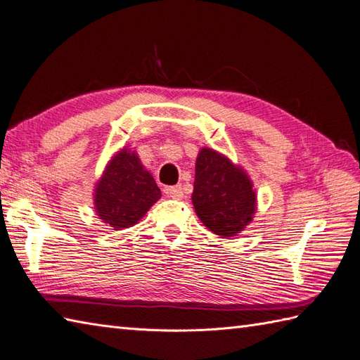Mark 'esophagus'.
Here are the masks:
<instances>
[{
  "label": "esophagus",
  "instance_id": "34e87169",
  "mask_svg": "<svg viewBox=\"0 0 360 360\" xmlns=\"http://www.w3.org/2000/svg\"><path fill=\"white\" fill-rule=\"evenodd\" d=\"M165 193H167V196L173 198V200H182V196H184V192H182L181 186L168 187V188H165Z\"/></svg>",
  "mask_w": 360,
  "mask_h": 360
}]
</instances>
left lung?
<instances>
[{
	"mask_svg": "<svg viewBox=\"0 0 360 360\" xmlns=\"http://www.w3.org/2000/svg\"><path fill=\"white\" fill-rule=\"evenodd\" d=\"M254 184L241 167L204 147L198 153L192 202L202 224L223 238L244 231L257 212Z\"/></svg>",
	"mask_w": 360,
	"mask_h": 360,
	"instance_id": "obj_1",
	"label": "left lung"
}]
</instances>
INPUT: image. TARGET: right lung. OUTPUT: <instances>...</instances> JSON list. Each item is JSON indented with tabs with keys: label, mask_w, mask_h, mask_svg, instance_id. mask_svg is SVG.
I'll return each mask as SVG.
<instances>
[{
	"label": "right lung",
	"mask_w": 360,
	"mask_h": 360,
	"mask_svg": "<svg viewBox=\"0 0 360 360\" xmlns=\"http://www.w3.org/2000/svg\"><path fill=\"white\" fill-rule=\"evenodd\" d=\"M160 198L155 178L136 151L122 148L106 164L94 188V209L112 231L134 226Z\"/></svg>",
	"instance_id": "right-lung-1"
}]
</instances>
